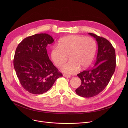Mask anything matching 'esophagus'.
Returning <instances> with one entry per match:
<instances>
[{
    "mask_svg": "<svg viewBox=\"0 0 128 128\" xmlns=\"http://www.w3.org/2000/svg\"><path fill=\"white\" fill-rule=\"evenodd\" d=\"M63 76L66 78H70V76L69 75H67V74H63Z\"/></svg>",
    "mask_w": 128,
    "mask_h": 128,
    "instance_id": "obj_1",
    "label": "esophagus"
}]
</instances>
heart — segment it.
Wrapping results in <instances>:
<instances>
[{"label":"heart","mask_w":128,"mask_h":128,"mask_svg":"<svg viewBox=\"0 0 128 128\" xmlns=\"http://www.w3.org/2000/svg\"><path fill=\"white\" fill-rule=\"evenodd\" d=\"M96 43L91 37L68 35L60 39L58 44L53 46L51 56L58 67L62 66L68 59L70 60L62 68L64 72L72 74L81 68L85 69L90 65L96 51Z\"/></svg>","instance_id":"heart-1"}]
</instances>
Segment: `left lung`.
<instances>
[{
    "label": "left lung",
    "instance_id": "obj_1",
    "mask_svg": "<svg viewBox=\"0 0 128 128\" xmlns=\"http://www.w3.org/2000/svg\"><path fill=\"white\" fill-rule=\"evenodd\" d=\"M89 34L96 39L98 51L94 66L77 75L82 84L75 91L84 98L94 96L101 92L108 84L116 65L115 50L108 40L94 34Z\"/></svg>",
    "mask_w": 128,
    "mask_h": 128
}]
</instances>
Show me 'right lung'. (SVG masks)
Returning a JSON list of instances; mask_svg holds the SVG:
<instances>
[{"label": "right lung", "mask_w": 128, "mask_h": 128, "mask_svg": "<svg viewBox=\"0 0 128 128\" xmlns=\"http://www.w3.org/2000/svg\"><path fill=\"white\" fill-rule=\"evenodd\" d=\"M53 42L48 34H39L24 39L16 49L13 64L16 75L24 89L30 93L46 92L63 76L47 53L46 46Z\"/></svg>", "instance_id": "1"}]
</instances>
